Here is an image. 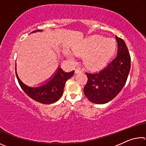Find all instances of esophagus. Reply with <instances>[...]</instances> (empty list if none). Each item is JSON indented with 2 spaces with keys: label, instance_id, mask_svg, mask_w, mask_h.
Listing matches in <instances>:
<instances>
[{
  "label": "esophagus",
  "instance_id": "1",
  "mask_svg": "<svg viewBox=\"0 0 146 146\" xmlns=\"http://www.w3.org/2000/svg\"><path fill=\"white\" fill-rule=\"evenodd\" d=\"M81 71H82V70H81L80 68H76V69H75V73H80V72H81Z\"/></svg>",
  "mask_w": 146,
  "mask_h": 146
}]
</instances>
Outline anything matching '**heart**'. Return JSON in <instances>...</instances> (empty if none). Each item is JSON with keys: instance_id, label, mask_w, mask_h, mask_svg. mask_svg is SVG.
Returning a JSON list of instances; mask_svg holds the SVG:
<instances>
[{"instance_id": "heart-1", "label": "heart", "mask_w": 146, "mask_h": 146, "mask_svg": "<svg viewBox=\"0 0 146 146\" xmlns=\"http://www.w3.org/2000/svg\"><path fill=\"white\" fill-rule=\"evenodd\" d=\"M117 44L113 39L106 38L100 35H93L86 38L72 49L74 55L83 56V63L92 69L102 68L114 55ZM67 55L71 60L73 56L71 53Z\"/></svg>"}]
</instances>
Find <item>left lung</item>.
<instances>
[{
    "label": "left lung",
    "mask_w": 146,
    "mask_h": 146,
    "mask_svg": "<svg viewBox=\"0 0 146 146\" xmlns=\"http://www.w3.org/2000/svg\"><path fill=\"white\" fill-rule=\"evenodd\" d=\"M118 42L117 56L102 70L86 72L88 82L84 93L91 102L98 104L113 99L126 82L131 68V56L126 44L116 36Z\"/></svg>",
    "instance_id": "left-lung-1"
}]
</instances>
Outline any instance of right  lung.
I'll use <instances>...</instances> for the list:
<instances>
[{
  "mask_svg": "<svg viewBox=\"0 0 146 146\" xmlns=\"http://www.w3.org/2000/svg\"><path fill=\"white\" fill-rule=\"evenodd\" d=\"M74 70L66 73L62 68H58L57 72L49 82L38 88L28 87L21 82L17 75V78L20 86L29 97L39 103L48 104L56 102L62 97L66 82L74 75Z\"/></svg>",
  "mask_w": 146,
  "mask_h": 146,
  "instance_id": "obj_1",
  "label": "right lung"
}]
</instances>
